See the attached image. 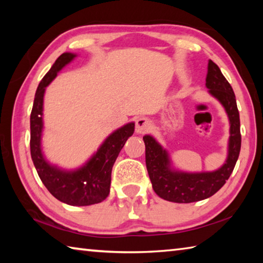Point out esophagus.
I'll return each instance as SVG.
<instances>
[{"label":"esophagus","mask_w":263,"mask_h":263,"mask_svg":"<svg viewBox=\"0 0 263 263\" xmlns=\"http://www.w3.org/2000/svg\"><path fill=\"white\" fill-rule=\"evenodd\" d=\"M151 127H152V123L148 118L141 117L136 121V132L139 133V135H144V133L148 132Z\"/></svg>","instance_id":"obj_1"}]
</instances>
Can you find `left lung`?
I'll use <instances>...</instances> for the list:
<instances>
[{
  "label": "left lung",
  "mask_w": 263,
  "mask_h": 263,
  "mask_svg": "<svg viewBox=\"0 0 263 263\" xmlns=\"http://www.w3.org/2000/svg\"><path fill=\"white\" fill-rule=\"evenodd\" d=\"M206 87L228 112L231 128L229 155L226 162L216 172L182 173L173 171L168 153L153 137L145 136L146 167L153 190L160 197L174 203H193L211 197L232 174L241 147L240 117L232 87L213 61H209Z\"/></svg>",
  "instance_id": "obj_1"
}]
</instances>
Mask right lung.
<instances>
[{"label":"right lung","instance_id":"1","mask_svg":"<svg viewBox=\"0 0 263 263\" xmlns=\"http://www.w3.org/2000/svg\"><path fill=\"white\" fill-rule=\"evenodd\" d=\"M74 57L73 53H62L39 83L30 116V151L38 175L47 190L68 205L86 206L101 203L108 197L112 166L127 138L135 132V123H128L110 135L94 157L78 171L65 172L46 162L41 148L44 92L58 72Z\"/></svg>","mask_w":263,"mask_h":263}]
</instances>
